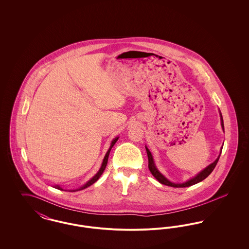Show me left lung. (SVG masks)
<instances>
[{
	"label": "left lung",
	"mask_w": 249,
	"mask_h": 249,
	"mask_svg": "<svg viewBox=\"0 0 249 249\" xmlns=\"http://www.w3.org/2000/svg\"><path fill=\"white\" fill-rule=\"evenodd\" d=\"M220 119H221V126H222V129L224 130V123H223V118H222V115L220 113ZM146 149V153H147V157H148V168H149V171L151 172V174L153 175L154 177L160 183L166 185V186H169V187H173V188H186V187H190L192 185H195L199 182L202 181L203 179L207 178L212 172H213L214 167L216 165L218 160H219V157L220 155L218 156V158L213 161V163H211L210 165L207 166L203 171H201L200 174H198L196 177L194 178H191L189 181L185 182V183H182V184H176V183H172L170 182L169 180H167L159 171L158 169L156 168V166L154 164V160H153V158H152V155L150 153V151L148 150L147 147H145ZM221 154V153H220Z\"/></svg>",
	"instance_id": "8db88e82"
}]
</instances>
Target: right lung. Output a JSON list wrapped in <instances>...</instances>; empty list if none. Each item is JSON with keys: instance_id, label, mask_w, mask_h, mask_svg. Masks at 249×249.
Masks as SVG:
<instances>
[{"instance_id": "add662e5", "label": "right lung", "mask_w": 249, "mask_h": 249, "mask_svg": "<svg viewBox=\"0 0 249 249\" xmlns=\"http://www.w3.org/2000/svg\"><path fill=\"white\" fill-rule=\"evenodd\" d=\"M118 139H119V137H117V138H115L113 141H112V143H111V145H110V148L108 149V151H107V155H106V157H105V159H104V161H103V164H102V166H101V169L99 170V172L95 175L94 177L93 178H91L87 184H85L84 185L83 187H81V188H79V189H77V190H70V191H76V190H85V189H87L88 187H89V186H91L92 184H94L95 182L100 178V177L103 175V173H104V171L106 170V167H107V160H108V157H109V153H110V150H111V148L114 146V144L116 143V142L118 141ZM56 189H58V190H63L59 186H56L55 187Z\"/></svg>"}]
</instances>
